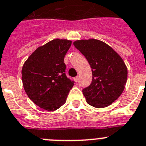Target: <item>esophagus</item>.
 Instances as JSON below:
<instances>
[{
    "mask_svg": "<svg viewBox=\"0 0 146 146\" xmlns=\"http://www.w3.org/2000/svg\"><path fill=\"white\" fill-rule=\"evenodd\" d=\"M78 80H79V77H78V76H76V77L74 78V81H76V82H78Z\"/></svg>",
    "mask_w": 146,
    "mask_h": 146,
    "instance_id": "34e87169",
    "label": "esophagus"
}]
</instances>
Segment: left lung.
<instances>
[{
	"mask_svg": "<svg viewBox=\"0 0 146 146\" xmlns=\"http://www.w3.org/2000/svg\"><path fill=\"white\" fill-rule=\"evenodd\" d=\"M73 45L84 54L92 71V81L82 90L87 103L103 108L118 99L125 88L127 70L121 57L97 39L77 40Z\"/></svg>",
	"mask_w": 146,
	"mask_h": 146,
	"instance_id": "8db88e82",
	"label": "left lung"
}]
</instances>
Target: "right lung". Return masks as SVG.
Here are the masks:
<instances>
[{"label":"right lung","mask_w":146,"mask_h":146,"mask_svg":"<svg viewBox=\"0 0 146 146\" xmlns=\"http://www.w3.org/2000/svg\"><path fill=\"white\" fill-rule=\"evenodd\" d=\"M71 43L67 39H53L38 47L23 65L22 82L27 96L47 111L63 105L74 85L65 75L64 62Z\"/></svg>","instance_id":"add662e5"}]
</instances>
